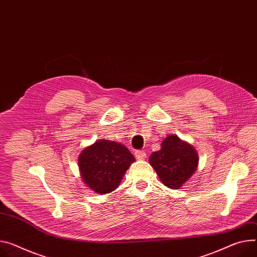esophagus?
<instances>
[{"mask_svg": "<svg viewBox=\"0 0 257 257\" xmlns=\"http://www.w3.org/2000/svg\"><path fill=\"white\" fill-rule=\"evenodd\" d=\"M135 156L138 160H144L146 157V152L144 150H136Z\"/></svg>", "mask_w": 257, "mask_h": 257, "instance_id": "obj_1", "label": "esophagus"}]
</instances>
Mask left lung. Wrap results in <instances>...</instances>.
<instances>
[{"label": "left lung", "instance_id": "obj_1", "mask_svg": "<svg viewBox=\"0 0 257 257\" xmlns=\"http://www.w3.org/2000/svg\"><path fill=\"white\" fill-rule=\"evenodd\" d=\"M161 146L150 155L149 163L166 186L180 188L196 171L199 155L191 145L175 135L167 137Z\"/></svg>", "mask_w": 257, "mask_h": 257}]
</instances>
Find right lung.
<instances>
[{
    "label": "right lung",
    "mask_w": 257,
    "mask_h": 257,
    "mask_svg": "<svg viewBox=\"0 0 257 257\" xmlns=\"http://www.w3.org/2000/svg\"><path fill=\"white\" fill-rule=\"evenodd\" d=\"M134 155L121 145L109 140H98L84 148L78 159L81 178L96 193H109L119 185Z\"/></svg>",
    "instance_id": "add662e5"
}]
</instances>
